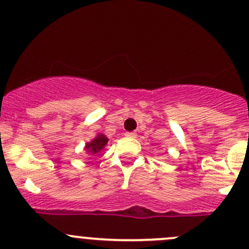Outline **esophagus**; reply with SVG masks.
<instances>
[{
    "label": "esophagus",
    "mask_w": 249,
    "mask_h": 249,
    "mask_svg": "<svg viewBox=\"0 0 249 249\" xmlns=\"http://www.w3.org/2000/svg\"><path fill=\"white\" fill-rule=\"evenodd\" d=\"M126 136L130 138H136L137 137V133L136 132H126Z\"/></svg>",
    "instance_id": "esophagus-1"
}]
</instances>
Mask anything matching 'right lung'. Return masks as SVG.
I'll list each match as a JSON object with an SVG mask.
<instances>
[{
    "mask_svg": "<svg viewBox=\"0 0 249 249\" xmlns=\"http://www.w3.org/2000/svg\"><path fill=\"white\" fill-rule=\"evenodd\" d=\"M107 142H108V138L106 137L105 135H103V133H98V135L95 136L91 142L85 144L84 149L86 150L87 155L97 156L98 154H100V152L104 151Z\"/></svg>",
    "mask_w": 249,
    "mask_h": 249,
    "instance_id": "add662e5",
    "label": "right lung"
}]
</instances>
